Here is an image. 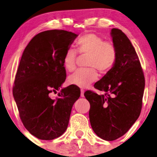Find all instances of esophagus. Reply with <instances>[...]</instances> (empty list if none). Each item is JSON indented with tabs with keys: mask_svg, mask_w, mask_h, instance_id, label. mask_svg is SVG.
Masks as SVG:
<instances>
[{
	"mask_svg": "<svg viewBox=\"0 0 157 157\" xmlns=\"http://www.w3.org/2000/svg\"><path fill=\"white\" fill-rule=\"evenodd\" d=\"M81 97H83V96H84V90L81 89Z\"/></svg>",
	"mask_w": 157,
	"mask_h": 157,
	"instance_id": "1",
	"label": "esophagus"
}]
</instances>
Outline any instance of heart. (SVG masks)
<instances>
[{
  "label": "heart",
  "mask_w": 157,
  "mask_h": 157,
  "mask_svg": "<svg viewBox=\"0 0 157 157\" xmlns=\"http://www.w3.org/2000/svg\"><path fill=\"white\" fill-rule=\"evenodd\" d=\"M76 51L81 55L88 56L86 69L78 70L68 77L70 84L80 88H86L98 79L96 69L106 74L113 68L117 61V49L110 40H104L100 36L89 33L80 37L76 44ZM76 51L68 48L63 59V65L68 72L76 68Z\"/></svg>",
  "instance_id": "1"
}]
</instances>
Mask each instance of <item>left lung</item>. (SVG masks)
I'll use <instances>...</instances> for the list:
<instances>
[{
    "instance_id": "8db88e82",
    "label": "left lung",
    "mask_w": 157,
    "mask_h": 157,
    "mask_svg": "<svg viewBox=\"0 0 157 157\" xmlns=\"http://www.w3.org/2000/svg\"><path fill=\"white\" fill-rule=\"evenodd\" d=\"M111 35L117 49V61L94 84L95 89L104 94L84 93L90 103L91 127L98 136L106 141L123 136L138 119L145 86L142 68L129 39L118 29H111Z\"/></svg>"
}]
</instances>
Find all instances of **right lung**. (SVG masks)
I'll list each match as a JSON object with an SVG mask.
<instances>
[{"label":"right lung","instance_id":"1","mask_svg":"<svg viewBox=\"0 0 157 157\" xmlns=\"http://www.w3.org/2000/svg\"><path fill=\"white\" fill-rule=\"evenodd\" d=\"M77 36L63 30L41 32L23 53L13 94L23 124L39 139L52 140L65 132L73 105L80 97V89L72 85L62 89L56 99L50 97L66 80L63 56Z\"/></svg>","mask_w":157,"mask_h":157}]
</instances>
